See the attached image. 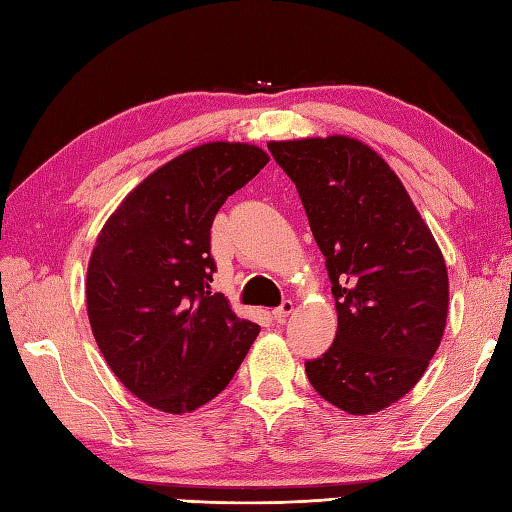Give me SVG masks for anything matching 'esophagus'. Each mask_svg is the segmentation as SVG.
<instances>
[{"label": "esophagus", "mask_w": 512, "mask_h": 512, "mask_svg": "<svg viewBox=\"0 0 512 512\" xmlns=\"http://www.w3.org/2000/svg\"><path fill=\"white\" fill-rule=\"evenodd\" d=\"M292 310H295V303H292L290 299H286L284 303H281L279 308H275L273 310V319L277 321V323H284L290 314H292Z\"/></svg>", "instance_id": "obj_1"}]
</instances>
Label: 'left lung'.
Returning <instances> with one entry per match:
<instances>
[{
	"mask_svg": "<svg viewBox=\"0 0 512 512\" xmlns=\"http://www.w3.org/2000/svg\"><path fill=\"white\" fill-rule=\"evenodd\" d=\"M268 149L299 191L339 314L330 350L306 361L310 385L352 416L376 413L418 383L438 350L447 264L372 147L328 136L270 140Z\"/></svg>",
	"mask_w": 512,
	"mask_h": 512,
	"instance_id": "8db88e82",
	"label": "left lung"
}]
</instances>
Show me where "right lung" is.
Here are the masks:
<instances>
[{
    "mask_svg": "<svg viewBox=\"0 0 512 512\" xmlns=\"http://www.w3.org/2000/svg\"><path fill=\"white\" fill-rule=\"evenodd\" d=\"M266 162L264 149L246 143L184 151L140 182L96 239L85 284L94 339L149 407L180 416L206 405L259 334L211 292V226Z\"/></svg>",
    "mask_w": 512,
    "mask_h": 512,
    "instance_id": "obj_1",
    "label": "right lung"
}]
</instances>
